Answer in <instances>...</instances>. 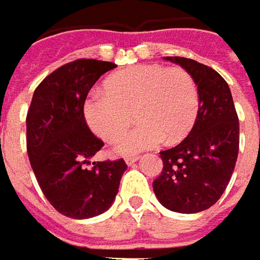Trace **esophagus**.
I'll return each mask as SVG.
<instances>
[{
    "mask_svg": "<svg viewBox=\"0 0 260 260\" xmlns=\"http://www.w3.org/2000/svg\"><path fill=\"white\" fill-rule=\"evenodd\" d=\"M139 160V156H127L126 157V163L128 166H132L134 161H137Z\"/></svg>",
    "mask_w": 260,
    "mask_h": 260,
    "instance_id": "34e87169",
    "label": "esophagus"
}]
</instances>
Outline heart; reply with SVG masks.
<instances>
[{
  "mask_svg": "<svg viewBox=\"0 0 260 260\" xmlns=\"http://www.w3.org/2000/svg\"><path fill=\"white\" fill-rule=\"evenodd\" d=\"M106 90L85 97L87 124L106 142L118 139L137 118L139 124L116 144L120 154H133L160 143H177L194 124L200 107L199 88L187 70L140 64L110 76Z\"/></svg>",
  "mask_w": 260,
  "mask_h": 260,
  "instance_id": "obj_1",
  "label": "heart"
}]
</instances>
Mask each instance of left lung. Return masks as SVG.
Segmentation results:
<instances>
[{"instance_id": "obj_1", "label": "left lung", "mask_w": 260, "mask_h": 260, "mask_svg": "<svg viewBox=\"0 0 260 260\" xmlns=\"http://www.w3.org/2000/svg\"><path fill=\"white\" fill-rule=\"evenodd\" d=\"M167 60L194 78L200 107L187 137L160 151L163 170L153 190L169 210L198 213L213 206L229 184L239 153V118L229 85L217 71L191 58Z\"/></svg>"}]
</instances>
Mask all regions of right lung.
<instances>
[{
	"label": "right lung",
	"mask_w": 260,
	"mask_h": 260,
	"mask_svg": "<svg viewBox=\"0 0 260 260\" xmlns=\"http://www.w3.org/2000/svg\"><path fill=\"white\" fill-rule=\"evenodd\" d=\"M114 67L93 58L61 66L38 84L27 113V153L37 182L54 209L71 219L106 212L127 169L123 158L87 167L104 142L87 126L84 100L94 83Z\"/></svg>",
	"instance_id": "1"
}]
</instances>
